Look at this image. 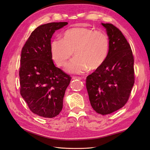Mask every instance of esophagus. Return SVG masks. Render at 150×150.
Returning a JSON list of instances; mask_svg holds the SVG:
<instances>
[{"label":"esophagus","mask_w":150,"mask_h":150,"mask_svg":"<svg viewBox=\"0 0 150 150\" xmlns=\"http://www.w3.org/2000/svg\"><path fill=\"white\" fill-rule=\"evenodd\" d=\"M71 79L72 80H75V79H79V80H81V77L79 76H72L71 77Z\"/></svg>","instance_id":"34e87169"}]
</instances>
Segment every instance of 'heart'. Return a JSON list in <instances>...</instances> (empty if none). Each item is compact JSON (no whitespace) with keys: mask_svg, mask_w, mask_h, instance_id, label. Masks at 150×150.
<instances>
[{"mask_svg":"<svg viewBox=\"0 0 150 150\" xmlns=\"http://www.w3.org/2000/svg\"><path fill=\"white\" fill-rule=\"evenodd\" d=\"M108 49V37L105 33L75 27L63 33L62 40L52 41L50 54L55 64L63 67L74 52L75 57L67 66V70L71 74H80L89 68L92 70L98 69L107 58Z\"/></svg>","mask_w":150,"mask_h":150,"instance_id":"heart-1","label":"heart"}]
</instances>
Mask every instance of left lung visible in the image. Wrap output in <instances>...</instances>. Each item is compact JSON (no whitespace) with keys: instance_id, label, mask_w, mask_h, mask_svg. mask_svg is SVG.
I'll return each instance as SVG.
<instances>
[{"instance_id":"obj_1","label":"left lung","mask_w":150,"mask_h":150,"mask_svg":"<svg viewBox=\"0 0 150 150\" xmlns=\"http://www.w3.org/2000/svg\"><path fill=\"white\" fill-rule=\"evenodd\" d=\"M101 25L107 31L109 49L103 64L86 77V86L91 107L108 115L126 104L134 83V59L123 33L111 23Z\"/></svg>"}]
</instances>
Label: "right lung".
<instances>
[{"instance_id":"right-lung-1","label":"right lung","mask_w":150,"mask_h":150,"mask_svg":"<svg viewBox=\"0 0 150 150\" xmlns=\"http://www.w3.org/2000/svg\"><path fill=\"white\" fill-rule=\"evenodd\" d=\"M67 22H52L32 32L22 48L19 70L21 94L32 112L54 118L63 108L71 77L55 66L50 54L51 38Z\"/></svg>"}]
</instances>
